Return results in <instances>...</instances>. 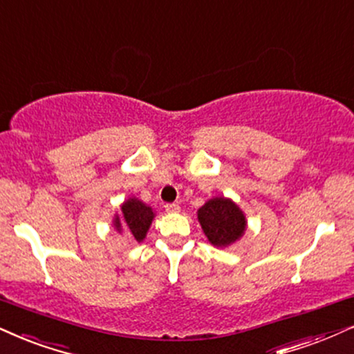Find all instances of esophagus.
I'll return each instance as SVG.
<instances>
[{"mask_svg": "<svg viewBox=\"0 0 354 354\" xmlns=\"http://www.w3.org/2000/svg\"><path fill=\"white\" fill-rule=\"evenodd\" d=\"M164 208L167 213H177L178 210H180V207H178L177 203H167Z\"/></svg>", "mask_w": 354, "mask_h": 354, "instance_id": "1", "label": "esophagus"}]
</instances>
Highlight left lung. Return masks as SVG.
<instances>
[{"label":"left lung","mask_w":354,"mask_h":354,"mask_svg":"<svg viewBox=\"0 0 354 354\" xmlns=\"http://www.w3.org/2000/svg\"><path fill=\"white\" fill-rule=\"evenodd\" d=\"M205 236L213 246L226 248L243 236L246 216L233 200L216 197L208 200L197 212Z\"/></svg>","instance_id":"left-lung-1"}]
</instances>
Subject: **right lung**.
Wrapping results in <instances>:
<instances>
[{
    "label": "right lung",
    "instance_id": "obj_1",
    "mask_svg": "<svg viewBox=\"0 0 354 354\" xmlns=\"http://www.w3.org/2000/svg\"><path fill=\"white\" fill-rule=\"evenodd\" d=\"M154 212L146 203L138 198H128L121 205V215H116L113 220L115 228L120 231H126L131 236L141 243L146 238L147 230L154 220Z\"/></svg>",
    "mask_w": 354,
    "mask_h": 354
}]
</instances>
